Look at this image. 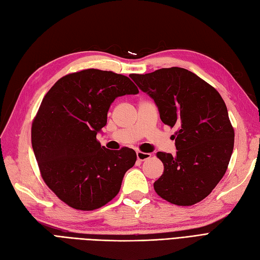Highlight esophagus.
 Listing matches in <instances>:
<instances>
[{
	"instance_id": "obj_1",
	"label": "esophagus",
	"mask_w": 260,
	"mask_h": 260,
	"mask_svg": "<svg viewBox=\"0 0 260 260\" xmlns=\"http://www.w3.org/2000/svg\"><path fill=\"white\" fill-rule=\"evenodd\" d=\"M149 157H151V154L150 153H144V152H140V151L137 152V158L139 160H145V159H147Z\"/></svg>"
}]
</instances>
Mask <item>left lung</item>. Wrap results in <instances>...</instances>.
<instances>
[{"label":"left lung","instance_id":"8db88e82","mask_svg":"<svg viewBox=\"0 0 260 260\" xmlns=\"http://www.w3.org/2000/svg\"><path fill=\"white\" fill-rule=\"evenodd\" d=\"M139 88L155 102L172 136L176 155L157 152L164 173L154 189L160 198L177 206L205 199L225 174L234 147V129L217 90L182 68L131 74Z\"/></svg>","mask_w":260,"mask_h":260}]
</instances>
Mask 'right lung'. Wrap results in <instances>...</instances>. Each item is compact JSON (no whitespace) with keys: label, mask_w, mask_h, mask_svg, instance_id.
<instances>
[{"label":"right lung","mask_w":260,"mask_h":260,"mask_svg":"<svg viewBox=\"0 0 260 260\" xmlns=\"http://www.w3.org/2000/svg\"><path fill=\"white\" fill-rule=\"evenodd\" d=\"M139 93L122 74L87 69L63 76L41 102L31 125V144L41 177L57 197L92 211L113 200L137 154L108 150L96 135L107 123L117 97Z\"/></svg>","instance_id":"right-lung-1"}]
</instances>
